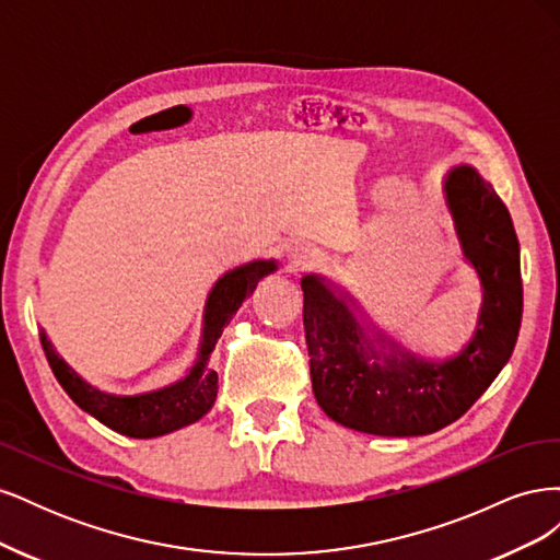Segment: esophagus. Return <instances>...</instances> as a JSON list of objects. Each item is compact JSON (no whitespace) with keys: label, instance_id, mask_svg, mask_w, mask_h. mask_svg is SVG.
<instances>
[{"label":"esophagus","instance_id":"1","mask_svg":"<svg viewBox=\"0 0 560 560\" xmlns=\"http://www.w3.org/2000/svg\"><path fill=\"white\" fill-rule=\"evenodd\" d=\"M317 257V249L306 241H292L287 245V261L292 268H303Z\"/></svg>","mask_w":560,"mask_h":560}]
</instances>
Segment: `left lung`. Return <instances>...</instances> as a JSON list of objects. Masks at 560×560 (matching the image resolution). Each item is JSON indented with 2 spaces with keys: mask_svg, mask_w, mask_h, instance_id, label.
<instances>
[{
  "mask_svg": "<svg viewBox=\"0 0 560 560\" xmlns=\"http://www.w3.org/2000/svg\"><path fill=\"white\" fill-rule=\"evenodd\" d=\"M446 198L465 257L483 284L477 336L457 358L432 364L399 352L381 360L346 303L315 276L301 280L313 393L322 411L346 428L381 436L432 434L467 413L512 358L523 282L510 210L467 165L451 171Z\"/></svg>",
  "mask_w": 560,
  "mask_h": 560,
  "instance_id": "8db88e82",
  "label": "left lung"
}]
</instances>
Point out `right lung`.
<instances>
[{
  "mask_svg": "<svg viewBox=\"0 0 560 560\" xmlns=\"http://www.w3.org/2000/svg\"><path fill=\"white\" fill-rule=\"evenodd\" d=\"M273 261H252L241 268H233L224 278H219L212 287L206 306V327H202V341L194 364L186 369V374L159 389L142 395H109L103 389L91 387L81 381L74 371L67 366L46 341L42 334V346L46 360L54 369L58 383L65 393L74 399L83 411L97 418L109 430L135 436L149 439L161 436L173 430H179L189 422L206 416L217 399V371L210 366V352L217 346V338L222 336L224 327L243 306V301L257 290V282L273 273Z\"/></svg>",
  "mask_w": 560,
  "mask_h": 560,
  "instance_id": "right-lung-1",
  "label": "right lung"
}]
</instances>
